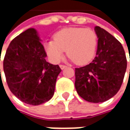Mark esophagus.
I'll list each match as a JSON object with an SVG mask.
<instances>
[{
	"label": "esophagus",
	"instance_id": "1",
	"mask_svg": "<svg viewBox=\"0 0 130 130\" xmlns=\"http://www.w3.org/2000/svg\"><path fill=\"white\" fill-rule=\"evenodd\" d=\"M60 68L61 69H65V68L67 67V66H65V65H63V64H60Z\"/></svg>",
	"mask_w": 130,
	"mask_h": 130
}]
</instances>
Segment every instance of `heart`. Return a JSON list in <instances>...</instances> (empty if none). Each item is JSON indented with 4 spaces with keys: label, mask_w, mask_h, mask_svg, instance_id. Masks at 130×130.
Listing matches in <instances>:
<instances>
[{
    "label": "heart",
    "mask_w": 130,
    "mask_h": 130,
    "mask_svg": "<svg viewBox=\"0 0 130 130\" xmlns=\"http://www.w3.org/2000/svg\"><path fill=\"white\" fill-rule=\"evenodd\" d=\"M54 40L45 43V51L53 62L61 61L67 53L71 61L84 65L92 60L96 51L97 34L90 28L69 27L54 35Z\"/></svg>",
    "instance_id": "b5f03b06"
}]
</instances>
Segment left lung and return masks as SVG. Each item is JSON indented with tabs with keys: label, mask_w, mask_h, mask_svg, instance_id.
<instances>
[{
	"label": "left lung",
	"mask_w": 130,
	"mask_h": 130,
	"mask_svg": "<svg viewBox=\"0 0 130 130\" xmlns=\"http://www.w3.org/2000/svg\"><path fill=\"white\" fill-rule=\"evenodd\" d=\"M98 48L90 63L75 68V88L79 95L91 103H102L114 96L122 86L127 58L122 44L96 26Z\"/></svg>",
	"instance_id": "1"
}]
</instances>
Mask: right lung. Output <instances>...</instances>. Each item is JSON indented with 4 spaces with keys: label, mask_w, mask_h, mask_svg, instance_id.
<instances>
[{
    "label": "right lung",
    "mask_w": 130,
    "mask_h": 130,
    "mask_svg": "<svg viewBox=\"0 0 130 130\" xmlns=\"http://www.w3.org/2000/svg\"><path fill=\"white\" fill-rule=\"evenodd\" d=\"M46 56L34 28L21 33L8 47L3 59L8 86L16 97L27 104H42L54 94L56 79L61 69L58 65L47 62Z\"/></svg>",
    "instance_id": "add662e5"
}]
</instances>
